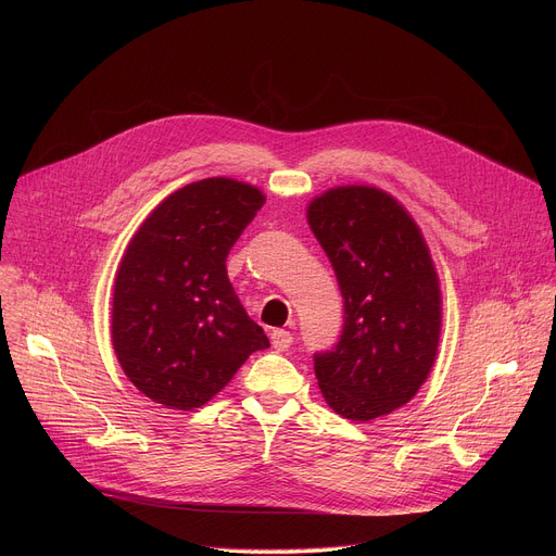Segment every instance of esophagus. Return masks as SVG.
I'll return each instance as SVG.
<instances>
[{
	"label": "esophagus",
	"instance_id": "esophagus-1",
	"mask_svg": "<svg viewBox=\"0 0 556 556\" xmlns=\"http://www.w3.org/2000/svg\"><path fill=\"white\" fill-rule=\"evenodd\" d=\"M270 343L277 352H286L292 345V334L286 330H273L270 332Z\"/></svg>",
	"mask_w": 556,
	"mask_h": 556
}]
</instances>
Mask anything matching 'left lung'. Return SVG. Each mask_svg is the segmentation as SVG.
Wrapping results in <instances>:
<instances>
[{
  "label": "left lung",
  "mask_w": 556,
  "mask_h": 556,
  "mask_svg": "<svg viewBox=\"0 0 556 556\" xmlns=\"http://www.w3.org/2000/svg\"><path fill=\"white\" fill-rule=\"evenodd\" d=\"M307 224L343 294L339 343L314 354L326 403L367 422L407 405L440 343L442 294L425 237L407 208L376 187H337L307 206Z\"/></svg>",
  "instance_id": "1"
}]
</instances>
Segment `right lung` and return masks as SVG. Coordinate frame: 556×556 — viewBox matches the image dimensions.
<instances>
[{
    "instance_id": "add662e5",
    "label": "right lung",
    "mask_w": 556,
    "mask_h": 556,
    "mask_svg": "<svg viewBox=\"0 0 556 556\" xmlns=\"http://www.w3.org/2000/svg\"><path fill=\"white\" fill-rule=\"evenodd\" d=\"M264 202L247 182H191L157 204L127 244L114 281L112 345L153 403L198 409L253 352L270 348L226 275L228 251Z\"/></svg>"
}]
</instances>
